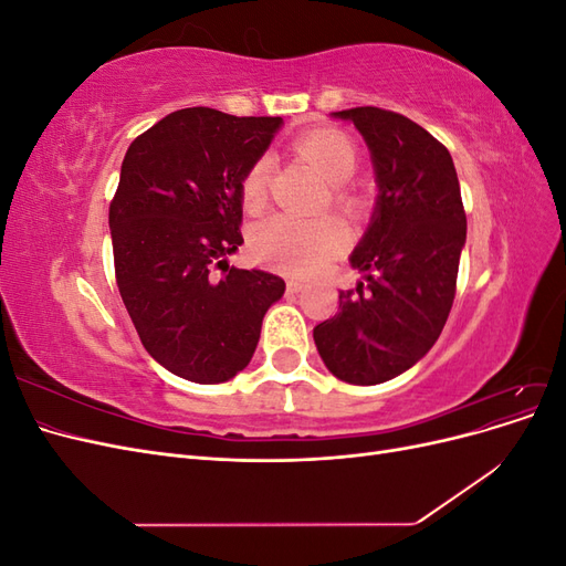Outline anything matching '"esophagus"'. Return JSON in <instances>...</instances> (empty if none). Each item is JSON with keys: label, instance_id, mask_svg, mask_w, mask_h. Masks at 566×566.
Segmentation results:
<instances>
[{"label": "esophagus", "instance_id": "obj_1", "mask_svg": "<svg viewBox=\"0 0 566 566\" xmlns=\"http://www.w3.org/2000/svg\"><path fill=\"white\" fill-rule=\"evenodd\" d=\"M302 290H304V283H302V281H295V279L287 281V293L297 295V293H302Z\"/></svg>", "mask_w": 566, "mask_h": 566}]
</instances>
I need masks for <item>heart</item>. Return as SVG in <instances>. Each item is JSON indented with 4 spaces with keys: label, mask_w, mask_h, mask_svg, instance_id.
Wrapping results in <instances>:
<instances>
[{
    "label": "heart",
    "mask_w": 566,
    "mask_h": 566,
    "mask_svg": "<svg viewBox=\"0 0 566 566\" xmlns=\"http://www.w3.org/2000/svg\"><path fill=\"white\" fill-rule=\"evenodd\" d=\"M297 150L333 181V202L342 210H354L356 198L345 179L356 169L358 148L347 132L337 127H314L297 139ZM271 158L252 160L241 177V200L248 210H260L266 202ZM349 233L335 217L302 219L273 214L260 221L250 233V250L260 264L293 276H312L331 264L347 248Z\"/></svg>",
    "instance_id": "b5f03b06"
}]
</instances>
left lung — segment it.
Masks as SVG:
<instances>
[{"mask_svg": "<svg viewBox=\"0 0 566 566\" xmlns=\"http://www.w3.org/2000/svg\"><path fill=\"white\" fill-rule=\"evenodd\" d=\"M370 148L378 205L352 266L366 273L339 290V312L314 328L335 378L380 385L432 349L451 314L468 219L451 153L401 113L337 111Z\"/></svg>", "mask_w": 566, "mask_h": 566, "instance_id": "obj_1", "label": "left lung"}]
</instances>
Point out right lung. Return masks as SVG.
I'll use <instances>...</instances> for the list:
<instances>
[{
    "mask_svg": "<svg viewBox=\"0 0 566 566\" xmlns=\"http://www.w3.org/2000/svg\"><path fill=\"white\" fill-rule=\"evenodd\" d=\"M281 123L181 108L125 153L108 210L117 290L146 352L184 380L241 373L285 293L273 273L227 264L243 243L241 177Z\"/></svg>",
    "mask_w": 566,
    "mask_h": 566,
    "instance_id": "1",
    "label": "right lung"
}]
</instances>
